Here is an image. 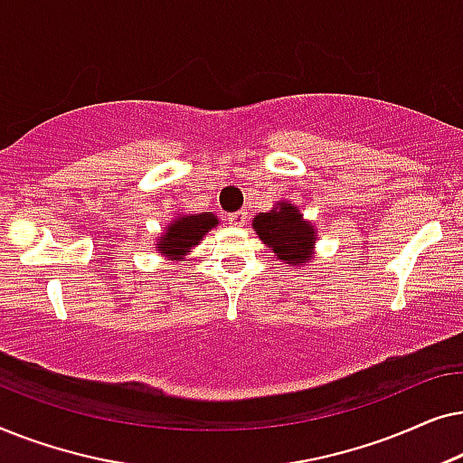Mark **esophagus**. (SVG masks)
I'll return each mask as SVG.
<instances>
[{
	"mask_svg": "<svg viewBox=\"0 0 463 463\" xmlns=\"http://www.w3.org/2000/svg\"><path fill=\"white\" fill-rule=\"evenodd\" d=\"M230 221H232V225L242 227V225H244V221H246V213H244V211L233 213V214H230Z\"/></svg>",
	"mask_w": 463,
	"mask_h": 463,
	"instance_id": "obj_1",
	"label": "esophagus"
}]
</instances>
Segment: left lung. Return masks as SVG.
<instances>
[{
  "mask_svg": "<svg viewBox=\"0 0 463 463\" xmlns=\"http://www.w3.org/2000/svg\"><path fill=\"white\" fill-rule=\"evenodd\" d=\"M250 225L278 261H284L290 268L312 263L318 230L312 221L303 217L299 206L293 202H276L271 211L259 213Z\"/></svg>",
  "mask_w": 463,
  "mask_h": 463,
  "instance_id": "left-lung-1",
  "label": "left lung"
}]
</instances>
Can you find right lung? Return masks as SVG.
<instances>
[{"label":"right lung","instance_id":"1","mask_svg":"<svg viewBox=\"0 0 463 463\" xmlns=\"http://www.w3.org/2000/svg\"><path fill=\"white\" fill-rule=\"evenodd\" d=\"M219 225V217L214 213H187L176 214L157 236L154 249L162 252L168 261H181L192 252L194 246L206 236L213 227Z\"/></svg>","mask_w":463,"mask_h":463}]
</instances>
